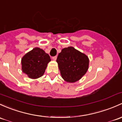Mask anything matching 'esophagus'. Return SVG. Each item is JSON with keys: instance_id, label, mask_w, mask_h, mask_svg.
I'll return each mask as SVG.
<instances>
[{"instance_id": "34e87169", "label": "esophagus", "mask_w": 122, "mask_h": 122, "mask_svg": "<svg viewBox=\"0 0 122 122\" xmlns=\"http://www.w3.org/2000/svg\"><path fill=\"white\" fill-rule=\"evenodd\" d=\"M57 56H54V57H52V60H54V61H56V60H57Z\"/></svg>"}]
</instances>
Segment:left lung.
Masks as SVG:
<instances>
[{"mask_svg":"<svg viewBox=\"0 0 122 122\" xmlns=\"http://www.w3.org/2000/svg\"><path fill=\"white\" fill-rule=\"evenodd\" d=\"M57 62L62 78L68 82H75L86 74L89 58L72 47L64 48L58 56Z\"/></svg>","mask_w":122,"mask_h":122,"instance_id":"1","label":"left lung"}]
</instances>
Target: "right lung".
<instances>
[{
  "instance_id": "right-lung-1",
  "label": "right lung",
  "mask_w": 122,
  "mask_h": 122,
  "mask_svg": "<svg viewBox=\"0 0 122 122\" xmlns=\"http://www.w3.org/2000/svg\"><path fill=\"white\" fill-rule=\"evenodd\" d=\"M51 61L48 54L43 50L36 47L21 58L22 71L31 79L43 76L47 64Z\"/></svg>"
}]
</instances>
